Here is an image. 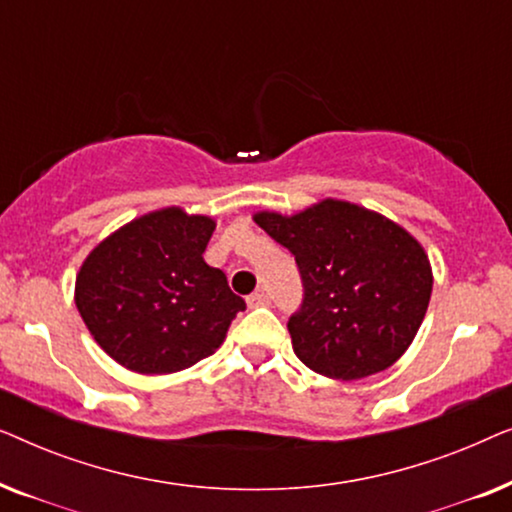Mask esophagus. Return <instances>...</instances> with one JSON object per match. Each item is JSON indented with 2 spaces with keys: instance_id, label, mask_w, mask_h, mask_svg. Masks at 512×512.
Instances as JSON below:
<instances>
[{
  "instance_id": "obj_1",
  "label": "esophagus",
  "mask_w": 512,
  "mask_h": 512,
  "mask_svg": "<svg viewBox=\"0 0 512 512\" xmlns=\"http://www.w3.org/2000/svg\"><path fill=\"white\" fill-rule=\"evenodd\" d=\"M268 303H270V298L265 296L263 291H256V293H251V296L247 298V305H249V307H265V305H268Z\"/></svg>"
}]
</instances>
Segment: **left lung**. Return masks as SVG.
Masks as SVG:
<instances>
[{"mask_svg": "<svg viewBox=\"0 0 512 512\" xmlns=\"http://www.w3.org/2000/svg\"><path fill=\"white\" fill-rule=\"evenodd\" d=\"M254 221L296 256L303 307L289 321L293 352L331 380H361L401 359L422 326L433 270L401 223L356 202L324 198Z\"/></svg>", "mask_w": 512, "mask_h": 512, "instance_id": "left-lung-1", "label": "left lung"}]
</instances>
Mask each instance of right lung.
Here are the masks:
<instances>
[{
    "label": "right lung",
    "mask_w": 512,
    "mask_h": 512,
    "mask_svg": "<svg viewBox=\"0 0 512 512\" xmlns=\"http://www.w3.org/2000/svg\"><path fill=\"white\" fill-rule=\"evenodd\" d=\"M216 221L163 207L123 223L83 258L74 303L97 345L139 375L191 368L223 345L244 300L205 263Z\"/></svg>",
    "instance_id": "obj_1"
}]
</instances>
